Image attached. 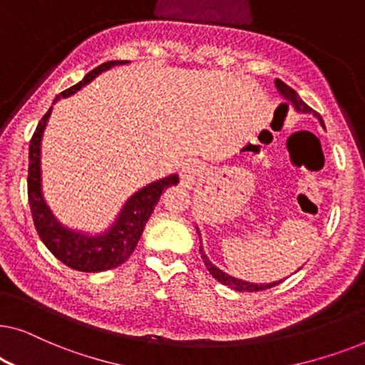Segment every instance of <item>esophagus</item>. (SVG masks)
<instances>
[{
    "label": "esophagus",
    "mask_w": 365,
    "mask_h": 365,
    "mask_svg": "<svg viewBox=\"0 0 365 365\" xmlns=\"http://www.w3.org/2000/svg\"><path fill=\"white\" fill-rule=\"evenodd\" d=\"M201 174V166L196 161H187L181 169V184L184 187L192 189L197 182V176Z\"/></svg>",
    "instance_id": "1"
}]
</instances>
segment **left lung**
I'll list each match as a JSON object with an SVG mask.
<instances>
[{"label":"left lung","instance_id":"left-lung-1","mask_svg":"<svg viewBox=\"0 0 365 365\" xmlns=\"http://www.w3.org/2000/svg\"><path fill=\"white\" fill-rule=\"evenodd\" d=\"M276 88H277V91H279V94H281V98L284 99V101H286V104H284V106H292L294 108V111L296 113H302V114H312L314 118L317 119L319 123H321V126L324 128V121H322V118L319 116V114L314 111L312 108H309L306 103L302 101L301 98H299V94L294 91L292 88H289L286 83H282L281 79H276ZM196 231H197V236H199V242H201V246H199V254H201V257H202V262L206 264V267H207V271L211 272V276L216 279L217 282H221V284H224V286H227V287H231V289H234V291H237V292H256V291H264V289H269V287H274V286H277V284H281L284 279H279V281H272V282H261V284H257V282H249V281H244V279H239V277H234V276H231V274H227V272H224L222 269H219L217 266H214V264L209 261V257L206 256V252H204V246H202V239H201V232H199V227L196 226ZM301 269V267H299ZM297 269V271H299Z\"/></svg>","mask_w":365,"mask_h":365}]
</instances>
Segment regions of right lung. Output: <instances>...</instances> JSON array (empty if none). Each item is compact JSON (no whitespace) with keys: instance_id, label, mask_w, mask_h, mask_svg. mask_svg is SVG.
<instances>
[{"instance_id":"right-lung-1","label":"right lung","mask_w":365,"mask_h":365,"mask_svg":"<svg viewBox=\"0 0 365 365\" xmlns=\"http://www.w3.org/2000/svg\"><path fill=\"white\" fill-rule=\"evenodd\" d=\"M129 61H108L101 66L94 68L81 81L74 84L66 91L58 94L53 104L61 98H69L79 89L96 79L99 74L108 71L119 64ZM53 106L48 109L39 121L31 141H29V168H28V199L31 207L34 227L41 237L44 246L51 251L63 264L74 271L81 272H103L114 269L128 261L138 241L143 236L144 226L151 217L164 189L176 186L179 182L178 174H169L166 178L146 184L131 194L119 209L114 221L101 232H86L71 229L54 216L46 204L43 194V176H41V141L44 129L48 126Z\"/></svg>"}]
</instances>
